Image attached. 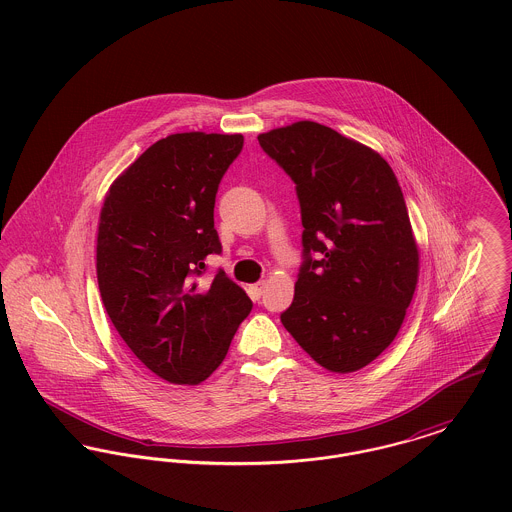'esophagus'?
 Segmentation results:
<instances>
[{
    "mask_svg": "<svg viewBox=\"0 0 512 512\" xmlns=\"http://www.w3.org/2000/svg\"><path fill=\"white\" fill-rule=\"evenodd\" d=\"M263 292H265V281H261V283L251 284V286H249V294H251V296H253L255 300H259Z\"/></svg>",
    "mask_w": 512,
    "mask_h": 512,
    "instance_id": "obj_1",
    "label": "esophagus"
}]
</instances>
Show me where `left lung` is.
Listing matches in <instances>:
<instances>
[{"label": "left lung", "mask_w": 512, "mask_h": 512, "mask_svg": "<svg viewBox=\"0 0 512 512\" xmlns=\"http://www.w3.org/2000/svg\"><path fill=\"white\" fill-rule=\"evenodd\" d=\"M257 139L294 180L304 228V263L281 322L324 369L357 371L397 338L418 283L397 176L377 151L316 121Z\"/></svg>", "instance_id": "1"}]
</instances>
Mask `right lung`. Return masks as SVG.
<instances>
[{
    "mask_svg": "<svg viewBox=\"0 0 512 512\" xmlns=\"http://www.w3.org/2000/svg\"><path fill=\"white\" fill-rule=\"evenodd\" d=\"M243 135L174 133L110 186L98 224L96 273L104 308L135 357L174 385L206 381L226 359L251 298L224 271L214 204Z\"/></svg>",
    "mask_w": 512,
    "mask_h": 512,
    "instance_id": "1",
    "label": "right lung"
}]
</instances>
